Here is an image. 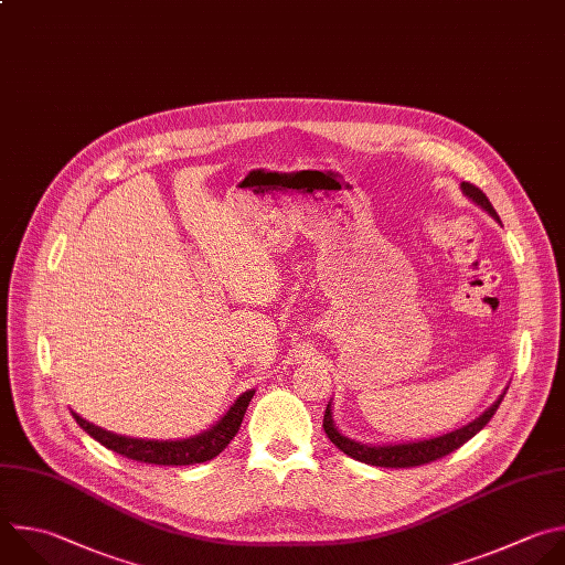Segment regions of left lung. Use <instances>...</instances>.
I'll return each instance as SVG.
<instances>
[{"mask_svg":"<svg viewBox=\"0 0 565 565\" xmlns=\"http://www.w3.org/2000/svg\"><path fill=\"white\" fill-rule=\"evenodd\" d=\"M461 193L475 202L479 209H483L492 220L499 222V215L497 211L492 209L490 200L479 191L477 185H472L470 181H461ZM508 391V388H505ZM505 391L499 395V399L486 408L477 419H472L470 424L457 428V430H450L446 435H439V437H433V439H422V441H408V444H382V446H372V444H361V441H354L345 435H341L334 426V419H332V402H328L326 406V415H323V430L328 435V439L348 457L361 461V463H367V466H380V468H413V466H424V463H430V461H437L450 452H455L457 448H461L468 439H472L490 419L492 415L497 413L499 404L503 402V395Z\"/></svg>","mask_w":565,"mask_h":565,"instance_id":"8db88e82","label":"left lung"}]
</instances>
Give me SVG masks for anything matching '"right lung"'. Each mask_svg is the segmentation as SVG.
<instances>
[{
  "label": "right lung",
  "mask_w": 565,
  "mask_h": 565,
  "mask_svg": "<svg viewBox=\"0 0 565 565\" xmlns=\"http://www.w3.org/2000/svg\"><path fill=\"white\" fill-rule=\"evenodd\" d=\"M255 391H246L237 397V402L226 411V415L211 426L209 430L188 437V439H174V441H157V439H135V437H124L115 435L110 430H104L86 419H82L77 413H73L75 422L79 428H84L95 441L106 446L108 450L128 457L132 461L141 463H154V466H193V463H204L217 457L237 435L242 419L246 415V408L253 399Z\"/></svg>",
  "instance_id": "obj_1"
}]
</instances>
